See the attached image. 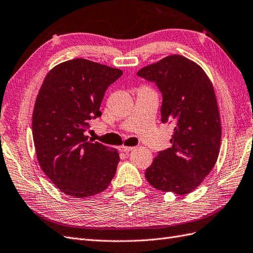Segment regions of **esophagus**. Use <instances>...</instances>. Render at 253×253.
I'll use <instances>...</instances> for the list:
<instances>
[{"label":"esophagus","mask_w":253,"mask_h":253,"mask_svg":"<svg viewBox=\"0 0 253 253\" xmlns=\"http://www.w3.org/2000/svg\"><path fill=\"white\" fill-rule=\"evenodd\" d=\"M134 150V147H126V146H120L119 147V151L121 152H129Z\"/></svg>","instance_id":"esophagus-1"}]
</instances>
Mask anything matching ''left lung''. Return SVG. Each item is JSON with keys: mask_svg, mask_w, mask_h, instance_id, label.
Instances as JSON below:
<instances>
[{"mask_svg": "<svg viewBox=\"0 0 253 253\" xmlns=\"http://www.w3.org/2000/svg\"><path fill=\"white\" fill-rule=\"evenodd\" d=\"M137 76L159 87L161 120L175 126L172 146L156 155L146 179L163 192L192 193L214 168L219 154L221 124L213 84L199 65L181 55L143 67Z\"/></svg>", "mask_w": 253, "mask_h": 253, "instance_id": "left-lung-1", "label": "left lung"}]
</instances>
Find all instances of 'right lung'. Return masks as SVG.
<instances>
[{
	"mask_svg": "<svg viewBox=\"0 0 253 253\" xmlns=\"http://www.w3.org/2000/svg\"><path fill=\"white\" fill-rule=\"evenodd\" d=\"M122 72L84 58L64 61L46 74L33 112V139L45 175L68 196L105 190L119 163L117 149L90 141L88 120L101 116L107 87Z\"/></svg>",
	"mask_w": 253,
	"mask_h": 253,
	"instance_id": "right-lung-1",
	"label": "right lung"
}]
</instances>
